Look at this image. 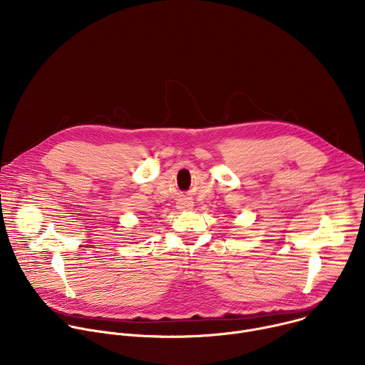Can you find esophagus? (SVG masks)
I'll use <instances>...</instances> for the list:
<instances>
[{
    "label": "esophagus",
    "instance_id": "1",
    "mask_svg": "<svg viewBox=\"0 0 365 365\" xmlns=\"http://www.w3.org/2000/svg\"><path fill=\"white\" fill-rule=\"evenodd\" d=\"M179 207H180V210H185V207H187V210H190V207H192V203H190V202H182Z\"/></svg>",
    "mask_w": 365,
    "mask_h": 365
}]
</instances>
